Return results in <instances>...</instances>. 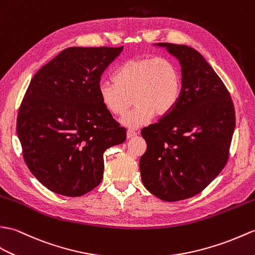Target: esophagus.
I'll use <instances>...</instances> for the list:
<instances>
[{
	"label": "esophagus",
	"instance_id": "1",
	"mask_svg": "<svg viewBox=\"0 0 255 255\" xmlns=\"http://www.w3.org/2000/svg\"><path fill=\"white\" fill-rule=\"evenodd\" d=\"M134 135H137V132H135L134 130H131V129L127 130V138H128V139L134 137Z\"/></svg>",
	"mask_w": 255,
	"mask_h": 255
}]
</instances>
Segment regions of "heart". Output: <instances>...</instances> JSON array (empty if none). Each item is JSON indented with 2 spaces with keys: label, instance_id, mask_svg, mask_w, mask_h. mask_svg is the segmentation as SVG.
Returning a JSON list of instances; mask_svg holds the SVG:
<instances>
[{
  "label": "heart",
  "instance_id": "obj_1",
  "mask_svg": "<svg viewBox=\"0 0 255 255\" xmlns=\"http://www.w3.org/2000/svg\"><path fill=\"white\" fill-rule=\"evenodd\" d=\"M181 92L179 67L168 58L154 56L126 61L116 69L113 80H102L98 86L100 102L112 115L123 116L134 102V108L121 120L130 129L145 125L154 115H168Z\"/></svg>",
  "mask_w": 255,
  "mask_h": 255
}]
</instances>
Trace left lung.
Listing matches in <instances>:
<instances>
[{"label": "left lung", "instance_id": "obj_1", "mask_svg": "<svg viewBox=\"0 0 255 255\" xmlns=\"http://www.w3.org/2000/svg\"><path fill=\"white\" fill-rule=\"evenodd\" d=\"M154 45L179 61L182 92L168 115L141 130L146 151L140 173L152 194L174 202L200 193L226 165L235 109L223 81L198 51L183 44Z\"/></svg>", "mask_w": 255, "mask_h": 255}]
</instances>
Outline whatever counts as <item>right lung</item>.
<instances>
[{
	"label": "right lung",
	"mask_w": 255,
	"mask_h": 255,
	"mask_svg": "<svg viewBox=\"0 0 255 255\" xmlns=\"http://www.w3.org/2000/svg\"><path fill=\"white\" fill-rule=\"evenodd\" d=\"M124 47L62 51L33 76L17 117V135L32 175L49 190L80 197L103 178V154L126 140L98 96L106 67Z\"/></svg>",
	"instance_id": "obj_1"
}]
</instances>
